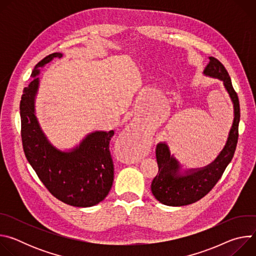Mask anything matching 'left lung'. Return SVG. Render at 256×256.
I'll list each match as a JSON object with an SVG mask.
<instances>
[{"instance_id":"left-lung-1","label":"left lung","mask_w":256,"mask_h":256,"mask_svg":"<svg viewBox=\"0 0 256 256\" xmlns=\"http://www.w3.org/2000/svg\"><path fill=\"white\" fill-rule=\"evenodd\" d=\"M208 58L210 62L206 66L204 74L223 81L234 106L233 124L225 147L216 160L204 168L188 170L184 174H180V165L170 155L168 146L165 142L157 144L156 159L159 171L152 181L151 190L156 200L166 206H188L202 198L222 177L236 150L240 122L238 95L232 86L231 78L223 64L214 56Z\"/></svg>"}]
</instances>
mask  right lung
Returning <instances> with one entry per match:
<instances>
[{
  "instance_id": "add662e5",
  "label": "right lung",
  "mask_w": 256,
  "mask_h": 256,
  "mask_svg": "<svg viewBox=\"0 0 256 256\" xmlns=\"http://www.w3.org/2000/svg\"><path fill=\"white\" fill-rule=\"evenodd\" d=\"M54 52L35 66L32 81L23 90L20 101L21 138L25 156L48 190L62 202L88 208L102 202L110 190L114 167L109 151L114 130L89 134L70 152L58 150L42 132L34 114V99L40 79L38 68L54 58Z\"/></svg>"
}]
</instances>
